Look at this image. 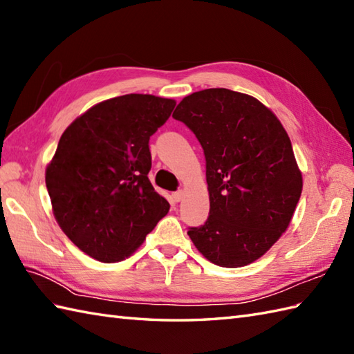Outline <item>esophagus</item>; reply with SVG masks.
Listing matches in <instances>:
<instances>
[{
	"label": "esophagus",
	"instance_id": "esophagus-1",
	"mask_svg": "<svg viewBox=\"0 0 354 354\" xmlns=\"http://www.w3.org/2000/svg\"><path fill=\"white\" fill-rule=\"evenodd\" d=\"M183 198H184V192L183 190H178V192L173 193V201H175V202L183 201Z\"/></svg>",
	"mask_w": 354,
	"mask_h": 354
}]
</instances>
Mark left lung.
<instances>
[{"label": "left lung", "instance_id": "8db88e82", "mask_svg": "<svg viewBox=\"0 0 354 354\" xmlns=\"http://www.w3.org/2000/svg\"><path fill=\"white\" fill-rule=\"evenodd\" d=\"M173 118L205 155L209 214L189 228L192 242L217 266L250 265L281 237L301 196L288 132L265 104L227 88L184 97Z\"/></svg>", "mask_w": 354, "mask_h": 354}]
</instances>
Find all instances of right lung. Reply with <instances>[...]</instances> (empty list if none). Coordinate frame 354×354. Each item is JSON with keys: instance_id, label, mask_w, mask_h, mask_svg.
Masks as SVG:
<instances>
[{"instance_id": "obj_1", "label": "right lung", "mask_w": 354, "mask_h": 354, "mask_svg": "<svg viewBox=\"0 0 354 354\" xmlns=\"http://www.w3.org/2000/svg\"><path fill=\"white\" fill-rule=\"evenodd\" d=\"M176 102L150 94L104 100L62 133L45 171L59 227L79 250L103 263L137 250L169 202L149 181V140Z\"/></svg>"}]
</instances>
